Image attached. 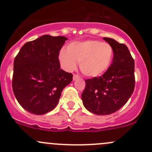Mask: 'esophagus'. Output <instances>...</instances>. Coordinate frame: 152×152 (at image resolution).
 Here are the masks:
<instances>
[{
  "instance_id": "obj_1",
  "label": "esophagus",
  "mask_w": 152,
  "mask_h": 152,
  "mask_svg": "<svg viewBox=\"0 0 152 152\" xmlns=\"http://www.w3.org/2000/svg\"><path fill=\"white\" fill-rule=\"evenodd\" d=\"M73 80H76V79H80V76L77 74H74L73 75Z\"/></svg>"
}]
</instances>
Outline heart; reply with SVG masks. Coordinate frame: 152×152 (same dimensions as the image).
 Instances as JSON below:
<instances>
[{
    "instance_id": "b5f03b06",
    "label": "heart",
    "mask_w": 152,
    "mask_h": 152,
    "mask_svg": "<svg viewBox=\"0 0 152 152\" xmlns=\"http://www.w3.org/2000/svg\"><path fill=\"white\" fill-rule=\"evenodd\" d=\"M67 51L62 50L58 56L63 68L72 71L79 62L81 71L88 77L102 75L111 64L114 52L111 45L99 40L74 42L68 45Z\"/></svg>"
}]
</instances>
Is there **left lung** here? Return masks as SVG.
Wrapping results in <instances>:
<instances>
[{"mask_svg": "<svg viewBox=\"0 0 152 152\" xmlns=\"http://www.w3.org/2000/svg\"><path fill=\"white\" fill-rule=\"evenodd\" d=\"M103 39L113 47V61L102 76L85 79L82 94L85 108L97 115H107L121 108L135 86L134 61L127 46L110 38Z\"/></svg>", "mask_w": 152, "mask_h": 152, "instance_id": "obj_1", "label": "left lung"}]
</instances>
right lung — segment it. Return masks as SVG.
I'll return each instance as SVG.
<instances>
[{"label":"right lung","instance_id":"add662e5","mask_svg":"<svg viewBox=\"0 0 152 152\" xmlns=\"http://www.w3.org/2000/svg\"><path fill=\"white\" fill-rule=\"evenodd\" d=\"M67 40L45 35L20 48L14 60L12 85L19 104L28 112L42 115L59 101L73 74L60 69L59 51Z\"/></svg>","mask_w":152,"mask_h":152}]
</instances>
